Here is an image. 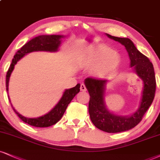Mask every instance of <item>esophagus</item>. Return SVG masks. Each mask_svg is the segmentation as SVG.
<instances>
[{"label":"esophagus","instance_id":"obj_1","mask_svg":"<svg viewBox=\"0 0 160 160\" xmlns=\"http://www.w3.org/2000/svg\"><path fill=\"white\" fill-rule=\"evenodd\" d=\"M80 90H82V91H86L87 90V88H86V86L84 85V84H81V86H80Z\"/></svg>","mask_w":160,"mask_h":160}]
</instances>
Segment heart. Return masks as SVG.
Here are the masks:
<instances>
[{
  "label": "heart",
  "instance_id": "b5f03b06",
  "mask_svg": "<svg viewBox=\"0 0 160 160\" xmlns=\"http://www.w3.org/2000/svg\"><path fill=\"white\" fill-rule=\"evenodd\" d=\"M120 56L113 49L98 46L90 49L78 58V66L82 68H93V73L99 77L108 76L113 72L120 63Z\"/></svg>",
  "mask_w": 160,
  "mask_h": 160
}]
</instances>
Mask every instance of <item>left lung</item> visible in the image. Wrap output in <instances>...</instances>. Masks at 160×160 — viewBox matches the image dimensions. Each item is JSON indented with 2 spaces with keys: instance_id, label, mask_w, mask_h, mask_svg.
Here are the masks:
<instances>
[{
  "instance_id": "1",
  "label": "left lung",
  "mask_w": 160,
  "mask_h": 160,
  "mask_svg": "<svg viewBox=\"0 0 160 160\" xmlns=\"http://www.w3.org/2000/svg\"><path fill=\"white\" fill-rule=\"evenodd\" d=\"M106 35L125 47L131 59V67L134 68L135 72L142 79L144 83L142 97L139 109L131 116H122L114 115L106 109L104 92L107 80L96 79L90 77L84 80V84L90 94L88 110L93 125L104 132L119 133L134 128L142 121L154 98L156 78L152 63L147 56L137 50L131 40Z\"/></svg>"
}]
</instances>
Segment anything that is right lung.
Segmentation results:
<instances>
[{"mask_svg": "<svg viewBox=\"0 0 160 160\" xmlns=\"http://www.w3.org/2000/svg\"><path fill=\"white\" fill-rule=\"evenodd\" d=\"M63 38L62 35H39L35 37V38L32 39L25 44L21 47L20 50L14 56V58L12 61V64L9 66V70L7 72L6 76V87L8 91V87H9V77L12 72L14 67L17 64V62L23 58L27 53L33 52V51H50V52H55L58 50V47L61 44L60 39ZM80 91V84H77V85L70 89L66 90L63 94L62 98L58 104L55 106L54 108L49 112L46 115L41 116V117L35 118V119H30L27 118L21 115L19 113L14 109L12 106L15 113L18 116V117L29 125L34 126L38 128H47L50 127L51 125H55L59 120L62 119L64 115L65 110L68 108V104L70 103L72 99L75 97V96ZM10 101V100H9ZM12 105V104H11Z\"/></svg>", "mask_w": 160, "mask_h": 160, "instance_id": "right-lung-1", "label": "right lung"}]
</instances>
